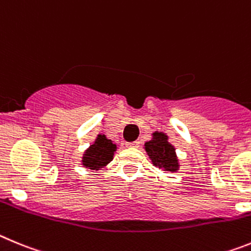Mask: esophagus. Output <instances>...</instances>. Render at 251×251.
<instances>
[{"label": "esophagus", "instance_id": "1", "mask_svg": "<svg viewBox=\"0 0 251 251\" xmlns=\"http://www.w3.org/2000/svg\"><path fill=\"white\" fill-rule=\"evenodd\" d=\"M140 142L139 141H132V142H127L126 144V146H128V148H137L139 146Z\"/></svg>", "mask_w": 251, "mask_h": 251}]
</instances>
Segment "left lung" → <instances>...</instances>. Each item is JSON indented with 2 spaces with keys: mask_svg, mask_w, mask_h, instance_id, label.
Returning a JSON list of instances; mask_svg holds the SVG:
<instances>
[{
  "mask_svg": "<svg viewBox=\"0 0 251 251\" xmlns=\"http://www.w3.org/2000/svg\"><path fill=\"white\" fill-rule=\"evenodd\" d=\"M145 150L155 166L171 173L179 168L175 156V149L170 142H168V136L162 132H153L152 140L145 144Z\"/></svg>",
  "mask_w": 251,
  "mask_h": 251,
  "instance_id": "obj_1",
  "label": "left lung"
}]
</instances>
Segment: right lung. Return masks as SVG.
<instances>
[{
    "instance_id": "add662e5",
    "label": "right lung",
    "mask_w": 251,
    "mask_h": 251,
    "mask_svg": "<svg viewBox=\"0 0 251 251\" xmlns=\"http://www.w3.org/2000/svg\"><path fill=\"white\" fill-rule=\"evenodd\" d=\"M115 150L116 145L112 144L111 140L106 139L105 135H99L94 145L90 146L83 155V165L90 170H99L111 161Z\"/></svg>"
}]
</instances>
